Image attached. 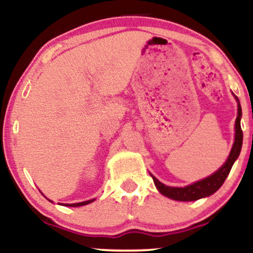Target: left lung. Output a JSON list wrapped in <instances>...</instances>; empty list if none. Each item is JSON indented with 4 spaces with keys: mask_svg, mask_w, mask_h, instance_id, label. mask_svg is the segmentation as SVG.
<instances>
[{
    "mask_svg": "<svg viewBox=\"0 0 253 253\" xmlns=\"http://www.w3.org/2000/svg\"><path fill=\"white\" fill-rule=\"evenodd\" d=\"M236 98L238 101V117L236 120V139H234L233 147H232L231 153H229L228 159L226 161V163L211 176L194 183V184L187 185V187L184 188L168 187V185H165L162 182H159L155 176L151 175V177L153 178V182H155L157 189L161 191L163 195L170 197V199L172 200H177V201H195V200L211 195V194L215 193V191L223 184L225 179L227 178L229 171L232 169V165H233L234 162H236V159L240 155V150H242V145H243V130H242V127H240L242 107H240L238 97Z\"/></svg>",
    "mask_w": 253,
    "mask_h": 253,
    "instance_id": "obj_1",
    "label": "left lung"
}]
</instances>
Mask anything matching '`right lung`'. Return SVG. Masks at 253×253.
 I'll return each instance as SVG.
<instances>
[{"mask_svg":"<svg viewBox=\"0 0 253 253\" xmlns=\"http://www.w3.org/2000/svg\"><path fill=\"white\" fill-rule=\"evenodd\" d=\"M94 200H89V201H84V202H78V203H72V205H65L69 206V207H80V206H84V205H88V203L92 202Z\"/></svg>","mask_w":253,"mask_h":253,"instance_id":"1","label":"right lung"}]
</instances>
